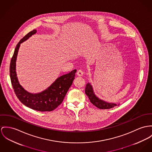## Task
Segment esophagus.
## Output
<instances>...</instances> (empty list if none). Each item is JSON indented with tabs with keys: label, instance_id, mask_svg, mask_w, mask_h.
<instances>
[{
	"label": "esophagus",
	"instance_id": "34e87169",
	"mask_svg": "<svg viewBox=\"0 0 152 152\" xmlns=\"http://www.w3.org/2000/svg\"><path fill=\"white\" fill-rule=\"evenodd\" d=\"M83 73H84V71L82 69H79V70H77V75L79 76H83Z\"/></svg>",
	"mask_w": 152,
	"mask_h": 152
}]
</instances>
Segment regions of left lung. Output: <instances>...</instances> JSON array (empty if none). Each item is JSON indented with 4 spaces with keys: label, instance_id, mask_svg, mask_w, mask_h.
Listing matches in <instances>:
<instances>
[{
    "label": "left lung",
    "instance_id": "obj_1",
    "mask_svg": "<svg viewBox=\"0 0 152 152\" xmlns=\"http://www.w3.org/2000/svg\"><path fill=\"white\" fill-rule=\"evenodd\" d=\"M85 93L88 97L90 102L93 104L94 106L97 107L101 109H107L112 108L116 106L117 104L113 103H109L106 101H104L99 98H98L95 94L94 93L93 88L92 86L90 83H88L86 84L85 88ZM119 105V104H118Z\"/></svg>",
    "mask_w": 152,
    "mask_h": 152
}]
</instances>
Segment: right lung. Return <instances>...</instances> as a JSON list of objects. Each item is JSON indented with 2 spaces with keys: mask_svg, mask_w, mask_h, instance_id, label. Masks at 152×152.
Returning <instances> with one entry per match:
<instances>
[{
  "mask_svg": "<svg viewBox=\"0 0 152 152\" xmlns=\"http://www.w3.org/2000/svg\"><path fill=\"white\" fill-rule=\"evenodd\" d=\"M36 33L34 29L25 35L15 48L10 65V76L12 86L18 99L26 106L37 111L50 112L57 108L63 101L65 96L75 79L76 69L60 76L45 91L37 94L26 91L20 84L16 73V60L21 43Z\"/></svg>",
  "mask_w": 152,
  "mask_h": 152,
  "instance_id": "1",
  "label": "right lung"
}]
</instances>
